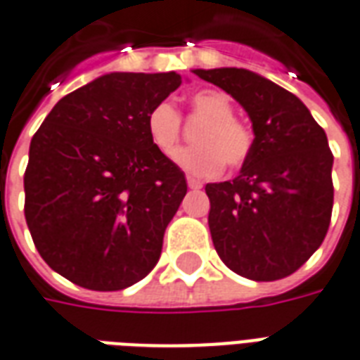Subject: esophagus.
Masks as SVG:
<instances>
[{"label": "esophagus", "mask_w": 360, "mask_h": 360, "mask_svg": "<svg viewBox=\"0 0 360 360\" xmlns=\"http://www.w3.org/2000/svg\"><path fill=\"white\" fill-rule=\"evenodd\" d=\"M187 185L188 188H200L202 187V183L198 179H195V177H187Z\"/></svg>", "instance_id": "34e87169"}]
</instances>
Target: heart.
Segmentation results:
<instances>
[{
	"instance_id": "1",
	"label": "heart",
	"mask_w": 360,
	"mask_h": 360,
	"mask_svg": "<svg viewBox=\"0 0 360 360\" xmlns=\"http://www.w3.org/2000/svg\"><path fill=\"white\" fill-rule=\"evenodd\" d=\"M188 115L202 119L195 133V144L175 154V164L193 177H216L224 164L231 169L241 167L255 146L252 127L233 115L229 96L219 90H198L188 98ZM183 119L172 102H158L146 115V134L152 146L172 156L181 141Z\"/></svg>"
}]
</instances>
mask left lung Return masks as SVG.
<instances>
[{"label": "left lung", "instance_id": "8db88e82", "mask_svg": "<svg viewBox=\"0 0 360 360\" xmlns=\"http://www.w3.org/2000/svg\"><path fill=\"white\" fill-rule=\"evenodd\" d=\"M249 113L255 146L239 177L206 185L212 241L229 270L255 281L291 276L322 245L333 206V154L291 92L247 69H196Z\"/></svg>", "mask_w": 360, "mask_h": 360}]
</instances>
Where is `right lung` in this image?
I'll use <instances>...</instances> for the list:
<instances>
[{"label": "right lung", "mask_w": 360, "mask_h": 360, "mask_svg": "<svg viewBox=\"0 0 360 360\" xmlns=\"http://www.w3.org/2000/svg\"><path fill=\"white\" fill-rule=\"evenodd\" d=\"M177 73H110L63 96L30 141L25 218L51 270L92 291L146 278L187 195L185 173L146 134Z\"/></svg>", "instance_id": "right-lung-1"}]
</instances>
